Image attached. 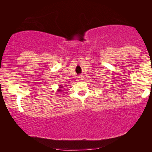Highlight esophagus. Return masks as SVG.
<instances>
[{"label": "esophagus", "instance_id": "1", "mask_svg": "<svg viewBox=\"0 0 152 152\" xmlns=\"http://www.w3.org/2000/svg\"><path fill=\"white\" fill-rule=\"evenodd\" d=\"M79 80H80V81H82V80H84V76L83 75H80V76H79Z\"/></svg>", "mask_w": 152, "mask_h": 152}]
</instances>
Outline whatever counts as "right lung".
Wrapping results in <instances>:
<instances>
[{"label": "right lung", "mask_w": 152, "mask_h": 152, "mask_svg": "<svg viewBox=\"0 0 152 152\" xmlns=\"http://www.w3.org/2000/svg\"><path fill=\"white\" fill-rule=\"evenodd\" d=\"M62 88H63V86H61V85H59V89H58V90H57L58 92H61V91H62V90H61Z\"/></svg>", "instance_id": "obj_1"}]
</instances>
